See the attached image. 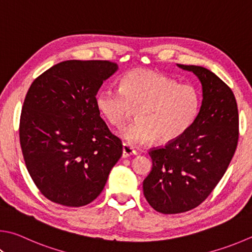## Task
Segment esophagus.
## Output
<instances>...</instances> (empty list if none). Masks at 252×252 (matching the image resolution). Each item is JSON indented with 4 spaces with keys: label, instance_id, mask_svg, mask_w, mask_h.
<instances>
[{
    "label": "esophagus",
    "instance_id": "esophagus-1",
    "mask_svg": "<svg viewBox=\"0 0 252 252\" xmlns=\"http://www.w3.org/2000/svg\"><path fill=\"white\" fill-rule=\"evenodd\" d=\"M136 151L132 148L131 145L127 143H123V149H122V158H127L131 157V155H135Z\"/></svg>",
    "mask_w": 252,
    "mask_h": 252
}]
</instances>
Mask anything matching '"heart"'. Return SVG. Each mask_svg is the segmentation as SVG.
<instances>
[{
  "instance_id": "1",
  "label": "heart",
  "mask_w": 252,
  "mask_h": 252,
  "mask_svg": "<svg viewBox=\"0 0 252 252\" xmlns=\"http://www.w3.org/2000/svg\"><path fill=\"white\" fill-rule=\"evenodd\" d=\"M100 113L112 126L121 127L136 110L132 125L120 134L129 145L157 139L166 144L180 139L197 118L200 97L197 89L152 70L135 69L123 77L120 89L107 88L95 99Z\"/></svg>"
}]
</instances>
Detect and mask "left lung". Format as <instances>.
<instances>
[{"instance_id": "1", "label": "left lung", "mask_w": 252, "mask_h": 252, "mask_svg": "<svg viewBox=\"0 0 252 252\" xmlns=\"http://www.w3.org/2000/svg\"><path fill=\"white\" fill-rule=\"evenodd\" d=\"M177 66L198 77L203 101L180 139L149 152L153 165L143 193L162 214L184 213L202 204L225 174L239 138L237 102L229 87L204 67Z\"/></svg>"}]
</instances>
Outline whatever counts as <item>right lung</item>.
Listing matches in <instances>:
<instances>
[{
	"mask_svg": "<svg viewBox=\"0 0 252 252\" xmlns=\"http://www.w3.org/2000/svg\"><path fill=\"white\" fill-rule=\"evenodd\" d=\"M118 65L66 61L31 85L23 104L20 142L27 171L52 202L81 207L98 197L122 155L95 103L98 90Z\"/></svg>",
	"mask_w": 252,
	"mask_h": 252,
	"instance_id": "obj_1",
	"label": "right lung"
}]
</instances>
